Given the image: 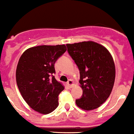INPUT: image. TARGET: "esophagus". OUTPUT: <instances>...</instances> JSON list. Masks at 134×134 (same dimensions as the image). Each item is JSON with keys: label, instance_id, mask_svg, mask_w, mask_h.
<instances>
[{"label": "esophagus", "instance_id": "1", "mask_svg": "<svg viewBox=\"0 0 134 134\" xmlns=\"http://www.w3.org/2000/svg\"><path fill=\"white\" fill-rule=\"evenodd\" d=\"M67 84H68V85L69 87H72V86L74 85V82H73L72 80L70 79V80H68V81L67 82Z\"/></svg>", "mask_w": 134, "mask_h": 134}]
</instances>
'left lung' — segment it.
I'll return each mask as SVG.
<instances>
[{
  "mask_svg": "<svg viewBox=\"0 0 134 134\" xmlns=\"http://www.w3.org/2000/svg\"><path fill=\"white\" fill-rule=\"evenodd\" d=\"M68 52L80 71L82 95L76 104L84 110L99 107L113 89L115 68L113 58L105 47L93 41L67 44Z\"/></svg>",
  "mask_w": 134,
  "mask_h": 134,
  "instance_id": "1",
  "label": "left lung"
}]
</instances>
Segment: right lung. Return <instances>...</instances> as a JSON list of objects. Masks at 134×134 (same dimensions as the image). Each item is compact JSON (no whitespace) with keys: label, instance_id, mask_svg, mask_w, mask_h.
Masks as SVG:
<instances>
[{"label":"right lung","instance_id":"1","mask_svg":"<svg viewBox=\"0 0 134 134\" xmlns=\"http://www.w3.org/2000/svg\"><path fill=\"white\" fill-rule=\"evenodd\" d=\"M66 51L65 45L36 46L25 51L19 60L17 86L26 103L39 113L48 114L58 106L64 88L54 76V64Z\"/></svg>","mask_w":134,"mask_h":134}]
</instances>
